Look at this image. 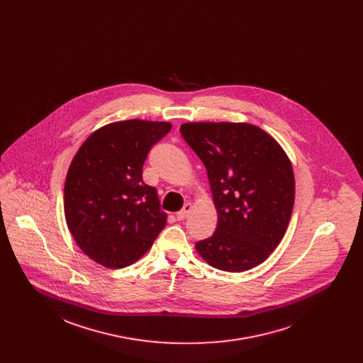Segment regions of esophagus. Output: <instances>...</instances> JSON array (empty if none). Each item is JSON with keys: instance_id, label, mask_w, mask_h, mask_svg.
<instances>
[{"instance_id": "1", "label": "esophagus", "mask_w": 363, "mask_h": 363, "mask_svg": "<svg viewBox=\"0 0 363 363\" xmlns=\"http://www.w3.org/2000/svg\"><path fill=\"white\" fill-rule=\"evenodd\" d=\"M191 209H193V206L190 204V203H187L182 211H179L177 213H176V218L179 219V220H183V219H186L187 216H189V213L191 212Z\"/></svg>"}]
</instances>
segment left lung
<instances>
[{
  "instance_id": "left-lung-1",
  "label": "left lung",
  "mask_w": 363,
  "mask_h": 363,
  "mask_svg": "<svg viewBox=\"0 0 363 363\" xmlns=\"http://www.w3.org/2000/svg\"><path fill=\"white\" fill-rule=\"evenodd\" d=\"M207 169L218 225L197 253L228 272L257 267L282 240L294 209L295 177L278 141L255 124L197 121L180 125Z\"/></svg>"
}]
</instances>
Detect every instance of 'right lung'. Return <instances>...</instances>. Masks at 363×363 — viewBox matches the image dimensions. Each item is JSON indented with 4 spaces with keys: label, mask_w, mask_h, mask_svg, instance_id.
<instances>
[{
    "label": "right lung",
    "mask_w": 363,
    "mask_h": 363,
    "mask_svg": "<svg viewBox=\"0 0 363 363\" xmlns=\"http://www.w3.org/2000/svg\"><path fill=\"white\" fill-rule=\"evenodd\" d=\"M170 128L167 121L138 118L108 123L72 157L64 184L67 226L78 247L106 268L138 261L166 225L143 166Z\"/></svg>",
    "instance_id": "obj_1"
}]
</instances>
